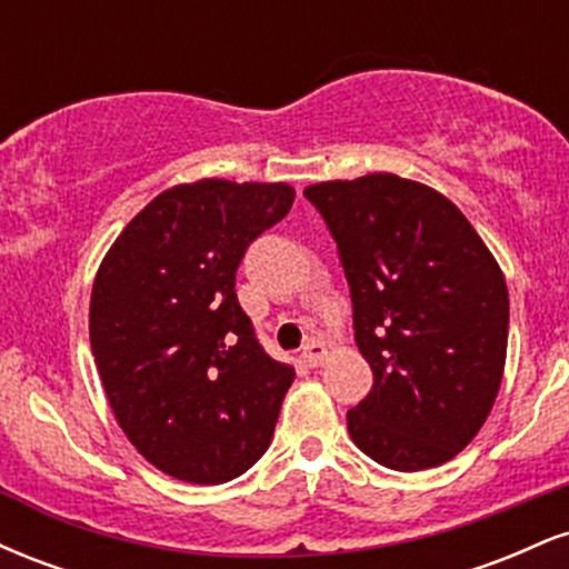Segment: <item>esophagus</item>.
Wrapping results in <instances>:
<instances>
[{"label":"esophagus","mask_w":569,"mask_h":569,"mask_svg":"<svg viewBox=\"0 0 569 569\" xmlns=\"http://www.w3.org/2000/svg\"><path fill=\"white\" fill-rule=\"evenodd\" d=\"M302 361L305 367H321L326 361V345L323 342H307L302 348Z\"/></svg>","instance_id":"obj_1"}]
</instances>
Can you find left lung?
Returning a JSON list of instances; mask_svg holds the SVG:
<instances>
[{"label":"left lung","instance_id":"obj_1","mask_svg":"<svg viewBox=\"0 0 569 569\" xmlns=\"http://www.w3.org/2000/svg\"><path fill=\"white\" fill-rule=\"evenodd\" d=\"M337 240L356 345L375 385L350 439L393 471L452 460L498 398L508 289L485 240L441 192L396 173L305 189Z\"/></svg>","mask_w":569,"mask_h":569}]
</instances>
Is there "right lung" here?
<instances>
[{
	"label": "right lung",
	"instance_id": "right-lung-1",
	"mask_svg": "<svg viewBox=\"0 0 569 569\" xmlns=\"http://www.w3.org/2000/svg\"><path fill=\"white\" fill-rule=\"evenodd\" d=\"M293 187L200 179L160 192L103 257L90 348L139 452L189 485H224L270 447L297 371L270 358L234 293L246 248Z\"/></svg>",
	"mask_w": 569,
	"mask_h": 569
}]
</instances>
